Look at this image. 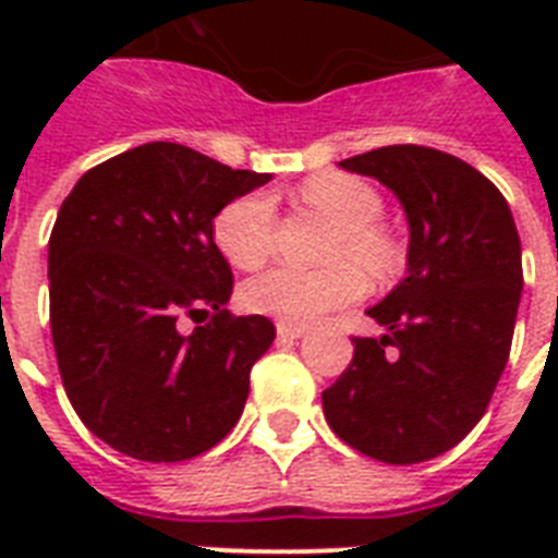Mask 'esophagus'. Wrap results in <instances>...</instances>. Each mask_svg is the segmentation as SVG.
Segmentation results:
<instances>
[{
  "instance_id": "1",
  "label": "esophagus",
  "mask_w": 558,
  "mask_h": 558,
  "mask_svg": "<svg viewBox=\"0 0 558 558\" xmlns=\"http://www.w3.org/2000/svg\"><path fill=\"white\" fill-rule=\"evenodd\" d=\"M306 332L304 324H287V322H278V339L280 341H295L301 339Z\"/></svg>"
}]
</instances>
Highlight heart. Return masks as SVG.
I'll use <instances>...</instances> for the list:
<instances>
[{
    "mask_svg": "<svg viewBox=\"0 0 558 558\" xmlns=\"http://www.w3.org/2000/svg\"><path fill=\"white\" fill-rule=\"evenodd\" d=\"M301 199L339 222L332 257H353L373 271L393 269L399 252L393 236L379 226L381 196L365 179L348 173H318L301 185ZM214 240L236 269H257L275 248V199L266 191L236 196L214 219ZM367 280L356 263L330 269H278L243 287L245 310L287 324H310L365 295Z\"/></svg>",
    "mask_w": 558,
    "mask_h": 558,
    "instance_id": "1",
    "label": "heart"
}]
</instances>
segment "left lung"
<instances>
[{
	"instance_id": "obj_1",
	"label": "left lung",
	"mask_w": 558,
	"mask_h": 558,
	"mask_svg": "<svg viewBox=\"0 0 558 558\" xmlns=\"http://www.w3.org/2000/svg\"><path fill=\"white\" fill-rule=\"evenodd\" d=\"M397 193L408 217V275L367 315L379 339L324 390L341 440L405 466L458 446L484 416L510 359L521 240L504 193L458 156L390 144L341 161Z\"/></svg>"
}]
</instances>
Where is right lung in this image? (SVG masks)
Wrapping results in <instances>:
<instances>
[{
    "instance_id": "obj_1",
    "label": "right lung",
    "mask_w": 558,
    "mask_h": 558,
    "mask_svg": "<svg viewBox=\"0 0 558 558\" xmlns=\"http://www.w3.org/2000/svg\"><path fill=\"white\" fill-rule=\"evenodd\" d=\"M269 179L153 142L86 170L60 205L48 240L57 367L83 425L126 458H196L243 414L275 324L226 310L234 275L214 217ZM182 314L193 333L178 330Z\"/></svg>"
}]
</instances>
